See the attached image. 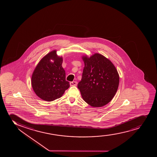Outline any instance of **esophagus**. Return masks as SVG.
Instances as JSON below:
<instances>
[{
	"instance_id": "1",
	"label": "esophagus",
	"mask_w": 157,
	"mask_h": 157,
	"mask_svg": "<svg viewBox=\"0 0 157 157\" xmlns=\"http://www.w3.org/2000/svg\"><path fill=\"white\" fill-rule=\"evenodd\" d=\"M77 84H78V83H77V82L76 81L71 82L70 83V84L71 86H76Z\"/></svg>"
}]
</instances>
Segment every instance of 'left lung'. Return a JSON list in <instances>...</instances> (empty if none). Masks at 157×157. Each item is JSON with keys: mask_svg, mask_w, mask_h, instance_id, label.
<instances>
[{"mask_svg": "<svg viewBox=\"0 0 157 157\" xmlns=\"http://www.w3.org/2000/svg\"><path fill=\"white\" fill-rule=\"evenodd\" d=\"M85 67L78 87L82 97L94 107L109 103L117 92L119 76L115 67L103 55L95 53L88 58L82 57Z\"/></svg>", "mask_w": 157, "mask_h": 157, "instance_id": "1", "label": "left lung"}]
</instances>
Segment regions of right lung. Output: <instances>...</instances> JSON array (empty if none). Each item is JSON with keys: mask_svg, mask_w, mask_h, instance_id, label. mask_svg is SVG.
Instances as JSON below:
<instances>
[{"mask_svg": "<svg viewBox=\"0 0 157 157\" xmlns=\"http://www.w3.org/2000/svg\"><path fill=\"white\" fill-rule=\"evenodd\" d=\"M62 57L56 51L47 54L39 62L33 72L31 84L39 98L51 101L61 98L70 84L65 79V72L62 67Z\"/></svg>", "mask_w": 157, "mask_h": 157, "instance_id": "right-lung-1", "label": "right lung"}]
</instances>
